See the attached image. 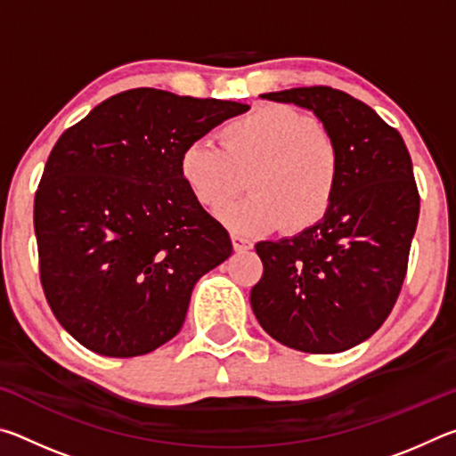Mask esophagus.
<instances>
[{"mask_svg": "<svg viewBox=\"0 0 456 456\" xmlns=\"http://www.w3.org/2000/svg\"><path fill=\"white\" fill-rule=\"evenodd\" d=\"M231 243H233V249L235 251H239V253H241V251H247V249H251V247H253V243L249 241V239H245V237H239V235H231Z\"/></svg>", "mask_w": 456, "mask_h": 456, "instance_id": "obj_1", "label": "esophagus"}]
</instances>
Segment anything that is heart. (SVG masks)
Instances as JSON below:
<instances>
[{
    "instance_id": "1",
    "label": "heart",
    "mask_w": 456,
    "mask_h": 456,
    "mask_svg": "<svg viewBox=\"0 0 456 456\" xmlns=\"http://www.w3.org/2000/svg\"><path fill=\"white\" fill-rule=\"evenodd\" d=\"M221 146H184L179 173L191 197L219 211L249 184L251 195L221 211L235 235L256 237L288 225L305 231L326 217L339 184V151L314 117L288 104L257 106L227 122Z\"/></svg>"
}]
</instances>
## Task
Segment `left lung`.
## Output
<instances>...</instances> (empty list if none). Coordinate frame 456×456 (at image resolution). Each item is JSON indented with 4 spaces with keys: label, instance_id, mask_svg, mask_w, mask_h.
<instances>
[{
    "label": "left lung",
    "instance_id": "obj_1",
    "mask_svg": "<svg viewBox=\"0 0 456 456\" xmlns=\"http://www.w3.org/2000/svg\"><path fill=\"white\" fill-rule=\"evenodd\" d=\"M261 98L307 108L339 151L326 217L296 237L259 241L264 275L251 307L288 348L336 354L364 342L395 307L419 223L420 197L403 136L368 104L330 86Z\"/></svg>",
    "mask_w": 456,
    "mask_h": 456
}]
</instances>
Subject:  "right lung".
<instances>
[{
    "mask_svg": "<svg viewBox=\"0 0 456 456\" xmlns=\"http://www.w3.org/2000/svg\"><path fill=\"white\" fill-rule=\"evenodd\" d=\"M247 110L134 88L58 138L34 200L40 280L84 348L133 358L179 334L195 283L233 253L183 183L181 152Z\"/></svg>",
    "mask_w": 456,
    "mask_h": 456,
    "instance_id": "obj_1",
    "label": "right lung"
}]
</instances>
